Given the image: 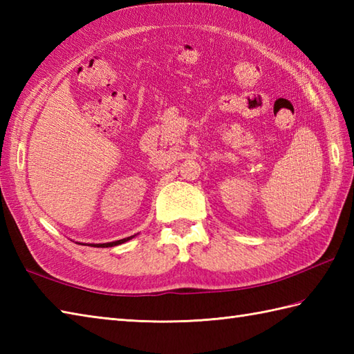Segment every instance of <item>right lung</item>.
<instances>
[{"label":"right lung","instance_id":"add662e5","mask_svg":"<svg viewBox=\"0 0 354 354\" xmlns=\"http://www.w3.org/2000/svg\"><path fill=\"white\" fill-rule=\"evenodd\" d=\"M135 236H131V237H126V239H122V240H115V242H108V243H88V246H94V248H111V246H117V245H122L124 242H127V240L133 239ZM80 245H86V243H80Z\"/></svg>","mask_w":354,"mask_h":354}]
</instances>
